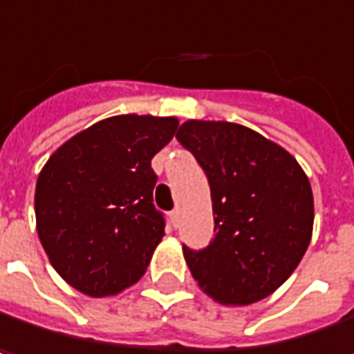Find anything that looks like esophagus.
Instances as JSON below:
<instances>
[{
  "label": "esophagus",
  "mask_w": 354,
  "mask_h": 354,
  "mask_svg": "<svg viewBox=\"0 0 354 354\" xmlns=\"http://www.w3.org/2000/svg\"><path fill=\"white\" fill-rule=\"evenodd\" d=\"M178 217H180V211H178V209H174V211L170 213V221H172V225H174V227L178 225Z\"/></svg>",
  "instance_id": "esophagus-1"
}]
</instances>
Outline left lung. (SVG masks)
<instances>
[{
    "instance_id": "obj_1",
    "label": "left lung",
    "mask_w": 354,
    "mask_h": 354,
    "mask_svg": "<svg viewBox=\"0 0 354 354\" xmlns=\"http://www.w3.org/2000/svg\"><path fill=\"white\" fill-rule=\"evenodd\" d=\"M176 139L205 170L215 238L184 260L211 299L250 306L272 295L297 268L314 232V194L299 162L238 122L190 118Z\"/></svg>"
}]
</instances>
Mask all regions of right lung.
I'll return each instance as SVG.
<instances>
[{"mask_svg": "<svg viewBox=\"0 0 354 354\" xmlns=\"http://www.w3.org/2000/svg\"><path fill=\"white\" fill-rule=\"evenodd\" d=\"M176 129V116H110L67 139L42 166L36 232L53 268L80 293L110 297L145 274L166 236L151 160Z\"/></svg>", "mask_w": 354, "mask_h": 354, "instance_id": "add662e5", "label": "right lung"}]
</instances>
